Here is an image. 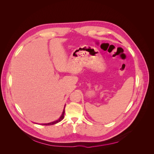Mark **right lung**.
<instances>
[{
  "mask_svg": "<svg viewBox=\"0 0 154 154\" xmlns=\"http://www.w3.org/2000/svg\"><path fill=\"white\" fill-rule=\"evenodd\" d=\"M64 113H65V107H64V109H63V112H62L61 116H60V117L59 118V119H58L57 120H56V121H54V122H53L48 123H43V124H42V125H54V124L57 123H58V122H61V121H62V120L63 119V118H64Z\"/></svg>",
  "mask_w": 154,
  "mask_h": 154,
  "instance_id": "add662e5",
  "label": "right lung"
}]
</instances>
